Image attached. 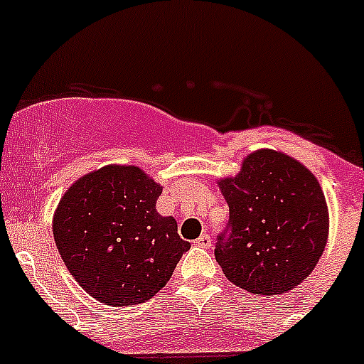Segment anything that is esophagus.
<instances>
[{
    "mask_svg": "<svg viewBox=\"0 0 364 364\" xmlns=\"http://www.w3.org/2000/svg\"><path fill=\"white\" fill-rule=\"evenodd\" d=\"M195 246L205 247V250H208V247L211 246V237H210V235H208V233L200 235V237H198V239L195 240Z\"/></svg>",
    "mask_w": 364,
    "mask_h": 364,
    "instance_id": "34e87169",
    "label": "esophagus"
}]
</instances>
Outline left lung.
<instances>
[{"label":"left lung","mask_w":364,"mask_h":364,"mask_svg":"<svg viewBox=\"0 0 364 364\" xmlns=\"http://www.w3.org/2000/svg\"><path fill=\"white\" fill-rule=\"evenodd\" d=\"M218 186L230 205L215 246L224 275L257 295L286 294L301 284L328 239V208L317 178L288 154L262 149Z\"/></svg>","instance_id":"1"}]
</instances>
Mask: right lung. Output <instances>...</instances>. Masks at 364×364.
I'll return each mask as SVG.
<instances>
[{"label": "right lung", "instance_id": "1", "mask_svg": "<svg viewBox=\"0 0 364 364\" xmlns=\"http://www.w3.org/2000/svg\"><path fill=\"white\" fill-rule=\"evenodd\" d=\"M160 188L134 166H107L74 182L54 213L58 252L87 294L112 306L153 297L191 244L156 213Z\"/></svg>", "mask_w": 364, "mask_h": 364}]
</instances>
